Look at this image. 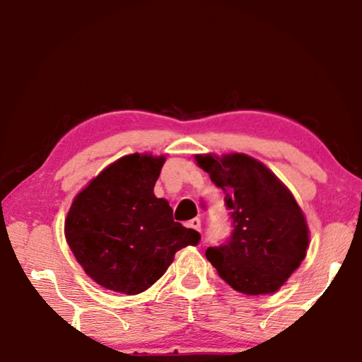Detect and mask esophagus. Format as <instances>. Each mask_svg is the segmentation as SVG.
<instances>
[{"label":"esophagus","instance_id":"34e87169","mask_svg":"<svg viewBox=\"0 0 362 362\" xmlns=\"http://www.w3.org/2000/svg\"><path fill=\"white\" fill-rule=\"evenodd\" d=\"M187 226H188L189 229H194L197 232H201V219L199 218H193V219H191V221H188Z\"/></svg>","mask_w":362,"mask_h":362}]
</instances>
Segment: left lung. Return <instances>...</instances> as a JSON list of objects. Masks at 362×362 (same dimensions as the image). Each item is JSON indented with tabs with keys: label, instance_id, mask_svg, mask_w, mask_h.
Segmentation results:
<instances>
[{
	"label": "left lung",
	"instance_id": "left-lung-1",
	"mask_svg": "<svg viewBox=\"0 0 362 362\" xmlns=\"http://www.w3.org/2000/svg\"><path fill=\"white\" fill-rule=\"evenodd\" d=\"M196 161L223 189L233 228L224 243L207 247L205 257L240 293L279 290L309 246L306 218L295 197L270 169L245 153L196 155Z\"/></svg>",
	"mask_w": 362,
	"mask_h": 362
}]
</instances>
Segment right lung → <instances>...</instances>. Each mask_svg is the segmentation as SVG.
Masks as SVG:
<instances>
[{
    "label": "right lung",
    "mask_w": 362,
    "mask_h": 362,
    "mask_svg": "<svg viewBox=\"0 0 362 362\" xmlns=\"http://www.w3.org/2000/svg\"><path fill=\"white\" fill-rule=\"evenodd\" d=\"M163 163L165 157L125 155L75 197L64 230L78 264L98 286L144 292L177 251L199 242V232L175 223L168 201L153 194Z\"/></svg>",
    "instance_id": "1"
}]
</instances>
